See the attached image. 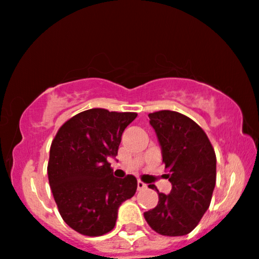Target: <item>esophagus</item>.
I'll list each match as a JSON object with an SVG mask.
<instances>
[{"label": "esophagus", "instance_id": "obj_1", "mask_svg": "<svg viewBox=\"0 0 259 259\" xmlns=\"http://www.w3.org/2000/svg\"><path fill=\"white\" fill-rule=\"evenodd\" d=\"M146 188H147V185L145 184V183H143L142 181H137V189L143 190V189H146Z\"/></svg>", "mask_w": 259, "mask_h": 259}]
</instances>
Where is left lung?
<instances>
[{"mask_svg":"<svg viewBox=\"0 0 259 259\" xmlns=\"http://www.w3.org/2000/svg\"><path fill=\"white\" fill-rule=\"evenodd\" d=\"M148 117L161 146L172 190L165 195L150 185L158 191L159 202L143 215L156 233L185 235L195 230L210 205L217 182L215 150L204 130L184 114L162 110Z\"/></svg>","mask_w":259,"mask_h":259,"instance_id":"obj_1","label":"left lung"}]
</instances>
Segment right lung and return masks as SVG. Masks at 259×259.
Masks as SVG:
<instances>
[{"label":"right lung","mask_w":259,"mask_h":259,"mask_svg":"<svg viewBox=\"0 0 259 259\" xmlns=\"http://www.w3.org/2000/svg\"><path fill=\"white\" fill-rule=\"evenodd\" d=\"M136 117V112L86 110L68 119L52 140L49 184L62 219L77 233H109L119 205L135 195V177H113L107 159L117 155L124 129Z\"/></svg>","instance_id":"1"}]
</instances>
